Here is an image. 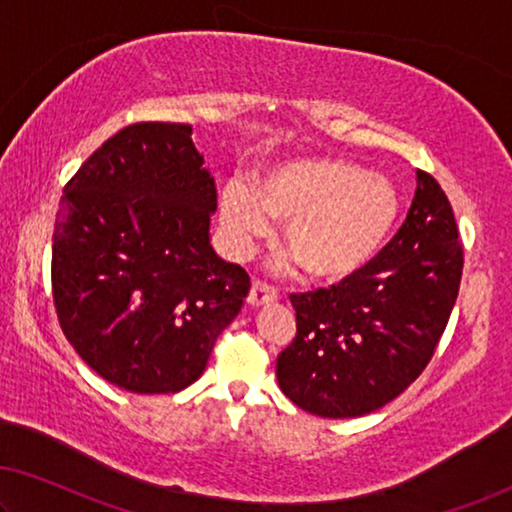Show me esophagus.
<instances>
[{"label":"esophagus","mask_w":512,"mask_h":512,"mask_svg":"<svg viewBox=\"0 0 512 512\" xmlns=\"http://www.w3.org/2000/svg\"><path fill=\"white\" fill-rule=\"evenodd\" d=\"M276 301H278L276 289L266 285V282H259V280L253 282V287H250V294H248V305H253V308H262V305H269Z\"/></svg>","instance_id":"34e87169"}]
</instances>
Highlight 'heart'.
I'll return each mask as SVG.
<instances>
[{"label": "heart", "mask_w": 512, "mask_h": 512, "mask_svg": "<svg viewBox=\"0 0 512 512\" xmlns=\"http://www.w3.org/2000/svg\"><path fill=\"white\" fill-rule=\"evenodd\" d=\"M400 195L391 181L338 158H303L271 167L250 188L220 193V223L236 253L282 223L285 248L305 276L340 282L368 266L391 236Z\"/></svg>", "instance_id": "b5f03b06"}]
</instances>
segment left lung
<instances>
[{
  "label": "left lung",
  "instance_id": "8db88e82",
  "mask_svg": "<svg viewBox=\"0 0 512 512\" xmlns=\"http://www.w3.org/2000/svg\"><path fill=\"white\" fill-rule=\"evenodd\" d=\"M464 250L439 181L416 172L407 220L368 266L292 294L296 338L276 361L282 393L324 418L384 407L430 363L460 292Z\"/></svg>",
  "mask_w": 512,
  "mask_h": 512
}]
</instances>
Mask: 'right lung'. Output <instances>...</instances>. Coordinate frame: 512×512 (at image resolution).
Wrapping results in <instances>:
<instances>
[{"mask_svg":"<svg viewBox=\"0 0 512 512\" xmlns=\"http://www.w3.org/2000/svg\"><path fill=\"white\" fill-rule=\"evenodd\" d=\"M188 124L140 121L91 154L61 195L52 299L75 352L131 393H177L207 368L250 278L213 253L216 183Z\"/></svg>","mask_w":512,"mask_h":512,"instance_id":"1","label":"right lung"}]
</instances>
